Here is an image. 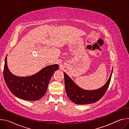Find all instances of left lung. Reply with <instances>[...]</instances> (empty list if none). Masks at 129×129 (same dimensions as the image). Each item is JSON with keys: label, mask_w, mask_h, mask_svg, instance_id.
Returning a JSON list of instances; mask_svg holds the SVG:
<instances>
[{"label": "left lung", "mask_w": 129, "mask_h": 129, "mask_svg": "<svg viewBox=\"0 0 129 129\" xmlns=\"http://www.w3.org/2000/svg\"><path fill=\"white\" fill-rule=\"evenodd\" d=\"M112 71L106 83L101 88L93 90H84L79 87L64 72L65 90L68 97L73 103L78 105L90 104L98 102L104 96L108 88Z\"/></svg>", "instance_id": "obj_1"}]
</instances>
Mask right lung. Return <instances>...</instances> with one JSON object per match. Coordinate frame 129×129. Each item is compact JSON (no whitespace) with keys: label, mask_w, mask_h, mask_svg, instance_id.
<instances>
[{"label":"right lung","mask_w":129,"mask_h":129,"mask_svg":"<svg viewBox=\"0 0 129 129\" xmlns=\"http://www.w3.org/2000/svg\"><path fill=\"white\" fill-rule=\"evenodd\" d=\"M58 69V65L54 64L44 67L31 76L17 77L8 69L6 56L4 76L8 88L14 95L24 100L34 101L44 95L52 75Z\"/></svg>","instance_id":"obj_1"}]
</instances>
